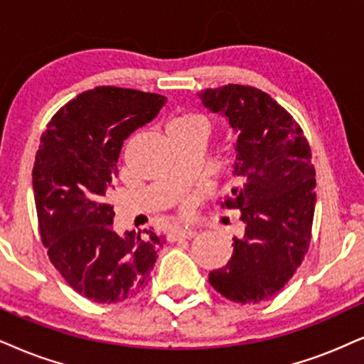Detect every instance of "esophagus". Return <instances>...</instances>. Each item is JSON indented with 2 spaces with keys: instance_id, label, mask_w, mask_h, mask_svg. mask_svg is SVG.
<instances>
[{
  "instance_id": "1",
  "label": "esophagus",
  "mask_w": 364,
  "mask_h": 364,
  "mask_svg": "<svg viewBox=\"0 0 364 364\" xmlns=\"http://www.w3.org/2000/svg\"><path fill=\"white\" fill-rule=\"evenodd\" d=\"M197 235L196 230H183V228H181V230H173L170 231L168 235V241H177V240H187V237H194Z\"/></svg>"
}]
</instances>
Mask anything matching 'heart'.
<instances>
[{"instance_id": "1", "label": "heart", "mask_w": 364, "mask_h": 364, "mask_svg": "<svg viewBox=\"0 0 364 364\" xmlns=\"http://www.w3.org/2000/svg\"><path fill=\"white\" fill-rule=\"evenodd\" d=\"M189 129H204L205 132V121L200 118L199 114L178 113V114H173L167 123L168 133L189 132Z\"/></svg>"}]
</instances>
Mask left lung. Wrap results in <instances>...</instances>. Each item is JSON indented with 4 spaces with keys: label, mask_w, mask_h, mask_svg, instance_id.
I'll return each mask as SVG.
<instances>
[{
    "label": "left lung",
    "mask_w": 364,
    "mask_h": 364,
    "mask_svg": "<svg viewBox=\"0 0 364 364\" xmlns=\"http://www.w3.org/2000/svg\"><path fill=\"white\" fill-rule=\"evenodd\" d=\"M200 100L228 116L240 132L235 173L240 183L221 208L240 209L245 224L232 237L230 262L209 273V284L231 302L272 299L306 258L316 209V168L304 129L270 94L228 84L204 89Z\"/></svg>",
    "instance_id": "obj_1"
}]
</instances>
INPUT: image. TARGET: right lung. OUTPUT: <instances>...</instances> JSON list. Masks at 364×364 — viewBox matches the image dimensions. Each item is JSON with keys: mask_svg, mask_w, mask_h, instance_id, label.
Instances as JSON below:
<instances>
[{"mask_svg": "<svg viewBox=\"0 0 364 364\" xmlns=\"http://www.w3.org/2000/svg\"><path fill=\"white\" fill-rule=\"evenodd\" d=\"M165 101L97 86L62 106L40 138L33 192L42 243L62 278L92 302L116 304L145 289L165 243L151 231L116 235L107 196L123 141Z\"/></svg>", "mask_w": 364, "mask_h": 364, "instance_id": "1", "label": "right lung"}]
</instances>
